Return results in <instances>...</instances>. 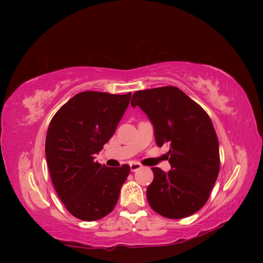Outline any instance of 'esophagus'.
I'll list each match as a JSON object with an SVG mask.
<instances>
[{
    "mask_svg": "<svg viewBox=\"0 0 263 263\" xmlns=\"http://www.w3.org/2000/svg\"><path fill=\"white\" fill-rule=\"evenodd\" d=\"M130 168L132 172H136L138 170L142 168V165L140 163H137V161H132V163H130Z\"/></svg>",
    "mask_w": 263,
    "mask_h": 263,
    "instance_id": "34e87169",
    "label": "esophagus"
}]
</instances>
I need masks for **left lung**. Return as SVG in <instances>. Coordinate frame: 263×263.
Here are the masks:
<instances>
[{
    "label": "left lung",
    "instance_id": "left-lung-1",
    "mask_svg": "<svg viewBox=\"0 0 263 263\" xmlns=\"http://www.w3.org/2000/svg\"><path fill=\"white\" fill-rule=\"evenodd\" d=\"M131 105L148 115L157 146L170 147L172 170L152 168L154 181L147 189L150 206L171 219L195 214L208 201L220 167L219 143L209 115L173 86L136 91Z\"/></svg>",
    "mask_w": 263,
    "mask_h": 263
}]
</instances>
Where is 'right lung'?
Here are the masks:
<instances>
[{
  "label": "right lung",
  "instance_id": "right-lung-1",
  "mask_svg": "<svg viewBox=\"0 0 263 263\" xmlns=\"http://www.w3.org/2000/svg\"><path fill=\"white\" fill-rule=\"evenodd\" d=\"M131 92L77 93L49 123L45 154L53 185L72 216L98 220L114 209L130 166L106 167L95 154L113 137L130 103Z\"/></svg>",
  "mask_w": 263,
  "mask_h": 263
}]
</instances>
